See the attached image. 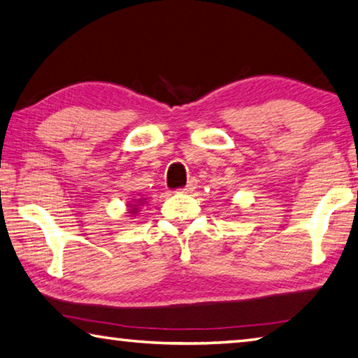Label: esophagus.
Masks as SVG:
<instances>
[{"instance_id":"obj_1","label":"esophagus","mask_w":358,"mask_h":358,"mask_svg":"<svg viewBox=\"0 0 358 358\" xmlns=\"http://www.w3.org/2000/svg\"><path fill=\"white\" fill-rule=\"evenodd\" d=\"M196 186H197V180H189L187 181V185L185 186V187H181L180 189V192H183V194H189V192H192L194 189H196Z\"/></svg>"}]
</instances>
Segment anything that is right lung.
<instances>
[{
    "mask_svg": "<svg viewBox=\"0 0 358 358\" xmlns=\"http://www.w3.org/2000/svg\"><path fill=\"white\" fill-rule=\"evenodd\" d=\"M147 203V197H136V199H131V202L126 205V213H128V216H137L138 210H141L143 205Z\"/></svg>",
    "mask_w": 358,
    "mask_h": 358,
    "instance_id": "right-lung-1",
    "label": "right lung"
}]
</instances>
